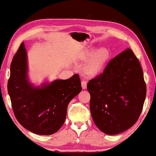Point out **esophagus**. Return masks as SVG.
I'll return each instance as SVG.
<instances>
[{
    "label": "esophagus",
    "instance_id": "34e87169",
    "mask_svg": "<svg viewBox=\"0 0 156 156\" xmlns=\"http://www.w3.org/2000/svg\"><path fill=\"white\" fill-rule=\"evenodd\" d=\"M81 84H82V89H87V83L86 81H84V80L82 81V82H81Z\"/></svg>",
    "mask_w": 156,
    "mask_h": 156
}]
</instances>
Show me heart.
Listing matches in <instances>:
<instances>
[{"mask_svg": "<svg viewBox=\"0 0 156 156\" xmlns=\"http://www.w3.org/2000/svg\"><path fill=\"white\" fill-rule=\"evenodd\" d=\"M108 57V52L106 49L101 48L96 51L91 59L86 66V71L89 75H96L101 71Z\"/></svg>", "mask_w": 156, "mask_h": 156, "instance_id": "1", "label": "heart"}]
</instances>
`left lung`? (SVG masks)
<instances>
[{"mask_svg": "<svg viewBox=\"0 0 156 156\" xmlns=\"http://www.w3.org/2000/svg\"><path fill=\"white\" fill-rule=\"evenodd\" d=\"M93 121L100 131L116 135L133 126L146 99V86L139 61L131 49L113 58L87 83Z\"/></svg>", "mask_w": 156, "mask_h": 156, "instance_id": "8db88e82", "label": "left lung"}]
</instances>
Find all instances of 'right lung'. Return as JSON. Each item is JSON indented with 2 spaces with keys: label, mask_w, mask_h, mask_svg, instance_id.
I'll list each match as a JSON object with an SVG mask.
<instances>
[{
  "label": "right lung",
  "mask_w": 156,
  "mask_h": 156,
  "mask_svg": "<svg viewBox=\"0 0 156 156\" xmlns=\"http://www.w3.org/2000/svg\"><path fill=\"white\" fill-rule=\"evenodd\" d=\"M24 42L10 65L8 91L14 114L25 129L39 135H51L65 123L69 101L82 91L79 74L67 80L48 81L35 86L28 78Z\"/></svg>",
  "instance_id": "add662e5"
}]
</instances>
